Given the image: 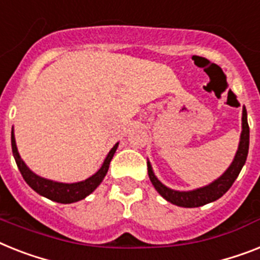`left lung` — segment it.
<instances>
[{
    "label": "left lung",
    "instance_id": "1",
    "mask_svg": "<svg viewBox=\"0 0 260 260\" xmlns=\"http://www.w3.org/2000/svg\"><path fill=\"white\" fill-rule=\"evenodd\" d=\"M248 145H250V128H248V123H247L246 107H243V111H242V134H240L238 151L234 156L233 163L230 164L229 168L218 179H215L212 183L204 185V187H200V188L191 189V191H178V189H172L164 185L159 179L156 178L148 160L147 166H148L149 180L153 184L156 191L159 192L167 202H170L175 206L193 208V207L212 203L224 195L225 192L231 188L234 181L236 180L238 175L240 174V171L246 163L247 155H248Z\"/></svg>",
    "mask_w": 260,
    "mask_h": 260
}]
</instances>
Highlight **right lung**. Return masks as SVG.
I'll return each mask as SVG.
<instances>
[{"mask_svg":"<svg viewBox=\"0 0 260 260\" xmlns=\"http://www.w3.org/2000/svg\"><path fill=\"white\" fill-rule=\"evenodd\" d=\"M117 147H119V143H116L112 147V149L104 159V163H103V166L100 167V170L97 171L96 174H93L85 180L77 181V183H61V181H54L39 176L25 164V161L21 159L20 153H18V149H17L14 129L12 128V151H13L14 160H16L17 167H18L24 180L39 195L62 204L75 203V202L85 199L86 196L90 195L101 184V181L104 180L105 175L108 172L109 163H111Z\"/></svg>","mask_w":260,"mask_h":260,"instance_id":"1","label":"right lung"}]
</instances>
